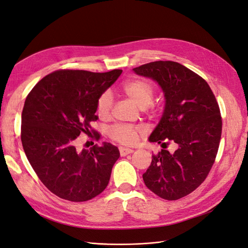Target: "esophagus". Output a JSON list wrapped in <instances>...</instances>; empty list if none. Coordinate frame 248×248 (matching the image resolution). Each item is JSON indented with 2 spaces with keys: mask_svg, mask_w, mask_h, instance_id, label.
Wrapping results in <instances>:
<instances>
[{
  "mask_svg": "<svg viewBox=\"0 0 248 248\" xmlns=\"http://www.w3.org/2000/svg\"><path fill=\"white\" fill-rule=\"evenodd\" d=\"M133 152L132 149H129V148H120V155L121 156H126L128 155L130 153Z\"/></svg>",
  "mask_w": 248,
  "mask_h": 248,
  "instance_id": "34e87169",
  "label": "esophagus"
}]
</instances>
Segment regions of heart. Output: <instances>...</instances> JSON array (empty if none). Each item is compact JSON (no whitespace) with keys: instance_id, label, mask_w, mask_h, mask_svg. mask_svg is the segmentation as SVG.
I'll use <instances>...</instances> for the list:
<instances>
[{"instance_id":"heart-1","label":"heart","mask_w":248,"mask_h":248,"mask_svg":"<svg viewBox=\"0 0 248 248\" xmlns=\"http://www.w3.org/2000/svg\"><path fill=\"white\" fill-rule=\"evenodd\" d=\"M122 92L131 99L140 108H147L152 103L154 97V86L144 78H132L122 85ZM114 104V99L109 91L102 92L96 100V114L100 119H108ZM141 129L138 126L116 124L108 131L110 140L123 145L136 144Z\"/></svg>"}]
</instances>
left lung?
I'll return each instance as SVG.
<instances>
[{
  "mask_svg": "<svg viewBox=\"0 0 248 248\" xmlns=\"http://www.w3.org/2000/svg\"><path fill=\"white\" fill-rule=\"evenodd\" d=\"M133 71L156 80L166 97V107L149 140L161 144L142 179L161 199L176 201L205 181L218 151L222 120L211 88L199 74L172 61L144 64ZM177 145L174 154L164 150Z\"/></svg>",
  "mask_w": 248,
  "mask_h": 248,
  "instance_id": "obj_1",
  "label": "left lung"
}]
</instances>
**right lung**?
Segmentation results:
<instances>
[{
	"mask_svg": "<svg viewBox=\"0 0 248 248\" xmlns=\"http://www.w3.org/2000/svg\"><path fill=\"white\" fill-rule=\"evenodd\" d=\"M121 73V69L57 70L37 82L27 96L21 144L36 175L57 197L86 202L107 188L120 156L118 148L104 142L79 151L77 144L81 133L100 139L91 127L98 119L96 100Z\"/></svg>",
	"mask_w": 248,
	"mask_h": 248,
	"instance_id": "obj_1",
	"label": "right lung"
}]
</instances>
